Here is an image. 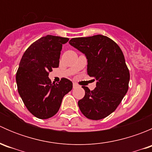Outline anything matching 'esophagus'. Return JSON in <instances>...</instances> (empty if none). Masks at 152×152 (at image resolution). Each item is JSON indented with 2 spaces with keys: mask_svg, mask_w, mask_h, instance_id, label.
<instances>
[{
  "mask_svg": "<svg viewBox=\"0 0 152 152\" xmlns=\"http://www.w3.org/2000/svg\"><path fill=\"white\" fill-rule=\"evenodd\" d=\"M73 88H76L77 87H79V85H78L77 84H76V83H73Z\"/></svg>",
  "mask_w": 152,
  "mask_h": 152,
  "instance_id": "esophagus-1",
  "label": "esophagus"
}]
</instances>
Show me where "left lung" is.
<instances>
[{
    "label": "left lung",
    "instance_id": "obj_1",
    "mask_svg": "<svg viewBox=\"0 0 152 152\" xmlns=\"http://www.w3.org/2000/svg\"><path fill=\"white\" fill-rule=\"evenodd\" d=\"M69 43L85 55L87 74L97 81L93 90L83 86L85 95L78 102L79 109L89 119L104 118L128 91L130 76L123 52L113 39L101 34L73 38Z\"/></svg>",
    "mask_w": 152,
    "mask_h": 152
}]
</instances>
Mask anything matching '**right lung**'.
Segmentation results:
<instances>
[{
    "mask_svg": "<svg viewBox=\"0 0 152 152\" xmlns=\"http://www.w3.org/2000/svg\"><path fill=\"white\" fill-rule=\"evenodd\" d=\"M68 38L47 35L35 41L23 53L16 73L18 93L28 110L39 119L56 114L62 99L73 88L69 79L52 83L49 72L59 67L62 45Z\"/></svg>",
    "mask_w": 152,
    "mask_h": 152,
    "instance_id": "right-lung-1",
    "label": "right lung"
}]
</instances>
